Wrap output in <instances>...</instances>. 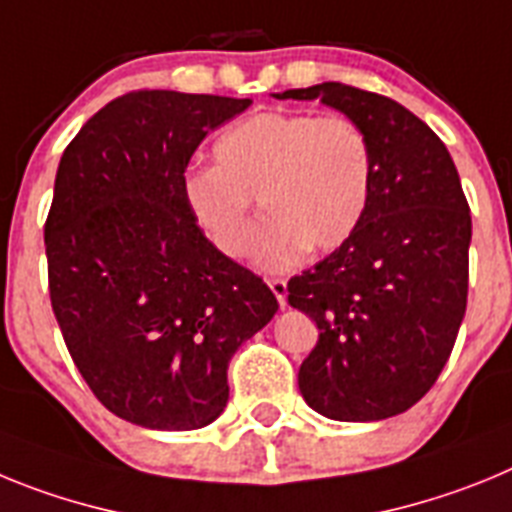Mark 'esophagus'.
<instances>
[{
    "mask_svg": "<svg viewBox=\"0 0 512 512\" xmlns=\"http://www.w3.org/2000/svg\"><path fill=\"white\" fill-rule=\"evenodd\" d=\"M269 287L274 292V297L279 300V305H287V282L284 279H269Z\"/></svg>",
    "mask_w": 512,
    "mask_h": 512,
    "instance_id": "esophagus-1",
    "label": "esophagus"
}]
</instances>
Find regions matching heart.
<instances>
[{"label": "heart", "instance_id": "1", "mask_svg": "<svg viewBox=\"0 0 512 512\" xmlns=\"http://www.w3.org/2000/svg\"><path fill=\"white\" fill-rule=\"evenodd\" d=\"M217 166L189 171L184 202L207 241L228 259L256 243L261 202L269 228L256 261L289 271L315 248L336 251L359 230L374 192V148L343 115L259 112L215 143Z\"/></svg>", "mask_w": 512, "mask_h": 512}]
</instances>
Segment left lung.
Here are the masks:
<instances>
[{
	"mask_svg": "<svg viewBox=\"0 0 512 512\" xmlns=\"http://www.w3.org/2000/svg\"><path fill=\"white\" fill-rule=\"evenodd\" d=\"M277 99H320L359 122L374 148V192L341 248L292 277L289 305L320 336L297 382L333 420L405 413L436 384L469 292L472 215L443 140L395 99L323 81Z\"/></svg>",
	"mask_w": 512,
	"mask_h": 512,
	"instance_id": "1",
	"label": "left lung"
}]
</instances>
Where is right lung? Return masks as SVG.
I'll return each instance as SVG.
<instances>
[{"instance_id":"obj_1","label":"right lung","mask_w":512,"mask_h":512,"mask_svg":"<svg viewBox=\"0 0 512 512\" xmlns=\"http://www.w3.org/2000/svg\"><path fill=\"white\" fill-rule=\"evenodd\" d=\"M251 99L140 89L104 104L61 156L45 220L51 305L104 408L194 431L228 405V361L279 310L184 202L205 135Z\"/></svg>"}]
</instances>
